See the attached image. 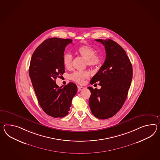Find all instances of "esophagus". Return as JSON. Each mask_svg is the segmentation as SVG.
<instances>
[{
  "label": "esophagus",
  "mask_w": 160,
  "mask_h": 160,
  "mask_svg": "<svg viewBox=\"0 0 160 160\" xmlns=\"http://www.w3.org/2000/svg\"><path fill=\"white\" fill-rule=\"evenodd\" d=\"M78 91H80L81 90L84 89V87H80V86H78Z\"/></svg>",
  "instance_id": "obj_1"
}]
</instances>
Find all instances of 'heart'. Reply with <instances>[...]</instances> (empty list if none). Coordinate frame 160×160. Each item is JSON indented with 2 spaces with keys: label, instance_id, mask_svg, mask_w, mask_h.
<instances>
[{
  "label": "heart",
  "instance_id": "b5f03b06",
  "mask_svg": "<svg viewBox=\"0 0 160 160\" xmlns=\"http://www.w3.org/2000/svg\"><path fill=\"white\" fill-rule=\"evenodd\" d=\"M76 52L86 59V64L90 67H98L101 64V58L96 54L95 49L90 45H84L78 47ZM72 56L69 53H66L63 56V63L67 69L72 66ZM90 73L87 71H76L70 75V78L78 84H82L86 78H88Z\"/></svg>",
  "mask_w": 160,
  "mask_h": 160
}]
</instances>
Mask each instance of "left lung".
<instances>
[{"label":"left lung","mask_w":160,"mask_h":160,"mask_svg":"<svg viewBox=\"0 0 160 160\" xmlns=\"http://www.w3.org/2000/svg\"><path fill=\"white\" fill-rule=\"evenodd\" d=\"M105 46L106 59L91 80L99 82L101 88L91 91L89 105L91 112L99 119L113 117L121 109L127 97L132 78V66L124 50L111 39H97Z\"/></svg>","instance_id":"8db88e82"}]
</instances>
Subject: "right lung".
Returning a JSON list of instances; mask_svg holds the SVG:
<instances>
[{
    "label": "right lung",
    "mask_w": 160,
    "mask_h": 160,
    "mask_svg": "<svg viewBox=\"0 0 160 160\" xmlns=\"http://www.w3.org/2000/svg\"><path fill=\"white\" fill-rule=\"evenodd\" d=\"M72 40L52 38L39 45L32 56L29 74L39 105L43 111L54 118L66 116L72 99L78 91L73 82L64 87L55 82L65 73L63 56Z\"/></svg>",
    "instance_id": "right-lung-1"
}]
</instances>
